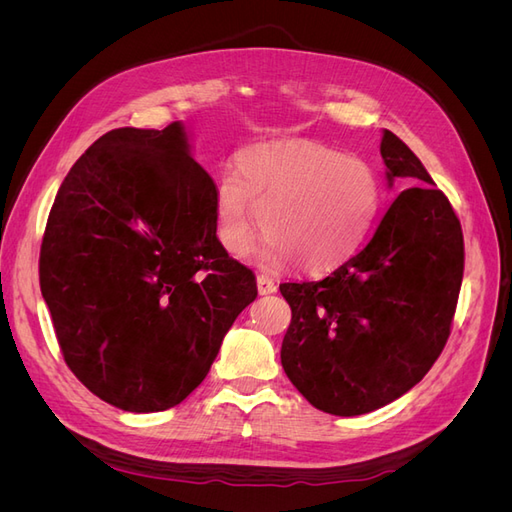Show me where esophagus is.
I'll list each match as a JSON object with an SVG mask.
<instances>
[{
	"label": "esophagus",
	"mask_w": 512,
	"mask_h": 512,
	"mask_svg": "<svg viewBox=\"0 0 512 512\" xmlns=\"http://www.w3.org/2000/svg\"><path fill=\"white\" fill-rule=\"evenodd\" d=\"M256 286H258L260 294H273V292H277V284L267 275H258L256 277Z\"/></svg>",
	"instance_id": "1"
}]
</instances>
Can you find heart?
Segmentation results:
<instances>
[{"instance_id":"1","label":"heart","mask_w":512,"mask_h":512,"mask_svg":"<svg viewBox=\"0 0 512 512\" xmlns=\"http://www.w3.org/2000/svg\"><path fill=\"white\" fill-rule=\"evenodd\" d=\"M237 169L215 188V235L230 256L241 258L262 226L267 239L256 258L271 271L292 262L307 273L344 265L367 239L382 205L374 168L305 138L247 147Z\"/></svg>"}]
</instances>
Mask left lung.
I'll list each match as a JSON object with an SVG mask.
<instances>
[{
	"label": "left lung",
	"mask_w": 512,
	"mask_h": 512,
	"mask_svg": "<svg viewBox=\"0 0 512 512\" xmlns=\"http://www.w3.org/2000/svg\"><path fill=\"white\" fill-rule=\"evenodd\" d=\"M386 181L404 179L374 237L320 282L280 284L292 309L282 367L314 408L374 412L408 393L440 356L463 280V235L448 198L391 130Z\"/></svg>",
	"instance_id": "left-lung-1"
}]
</instances>
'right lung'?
<instances>
[{"mask_svg": "<svg viewBox=\"0 0 512 512\" xmlns=\"http://www.w3.org/2000/svg\"><path fill=\"white\" fill-rule=\"evenodd\" d=\"M213 196L181 121L106 132L61 183L40 290L72 374L106 404H181L256 299L254 273L215 235Z\"/></svg>", "mask_w": 512, "mask_h": 512, "instance_id": "add662e5", "label": "right lung"}]
</instances>
